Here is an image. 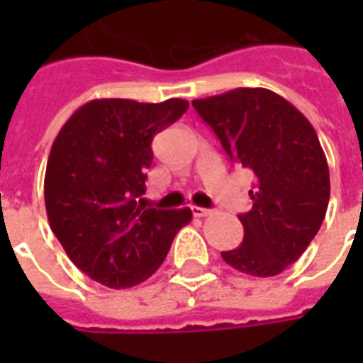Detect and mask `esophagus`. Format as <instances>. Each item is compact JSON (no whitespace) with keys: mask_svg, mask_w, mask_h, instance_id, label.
Here are the masks:
<instances>
[{"mask_svg":"<svg viewBox=\"0 0 363 363\" xmlns=\"http://www.w3.org/2000/svg\"><path fill=\"white\" fill-rule=\"evenodd\" d=\"M190 210H192V213H194L196 218H206V216H212V213H213V210H208V208H200V206H192Z\"/></svg>","mask_w":363,"mask_h":363,"instance_id":"34e87169","label":"esophagus"}]
</instances>
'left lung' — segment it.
<instances>
[{"label": "left lung", "instance_id": "1", "mask_svg": "<svg viewBox=\"0 0 363 363\" xmlns=\"http://www.w3.org/2000/svg\"><path fill=\"white\" fill-rule=\"evenodd\" d=\"M231 161L251 169L252 210L239 213L243 243L221 257L251 276H276L294 264L327 213L330 179L317 132L274 91L239 89L192 101Z\"/></svg>", "mask_w": 363, "mask_h": 363}]
</instances>
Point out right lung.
I'll list each match as a JSON object with an SVG mask.
<instances>
[{"label": "right lung", "mask_w": 363, "mask_h": 363, "mask_svg": "<svg viewBox=\"0 0 363 363\" xmlns=\"http://www.w3.org/2000/svg\"><path fill=\"white\" fill-rule=\"evenodd\" d=\"M189 108L182 99H95L69 116L52 143L44 177L48 221L75 267L106 288L138 286L155 272L189 208L142 204L151 142Z\"/></svg>", "instance_id": "add662e5"}]
</instances>
